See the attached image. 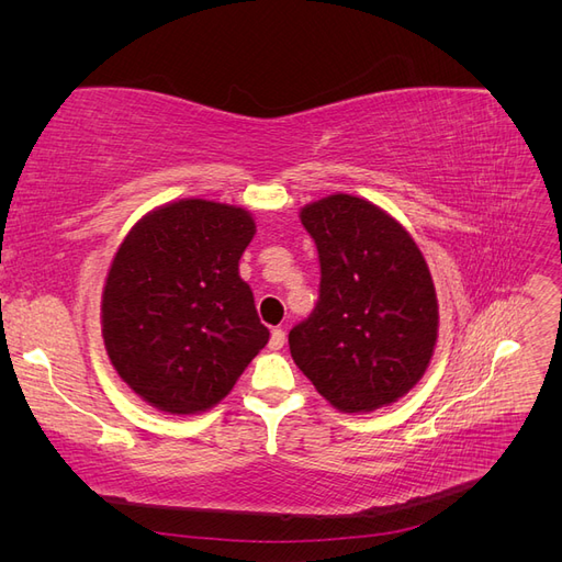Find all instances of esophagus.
I'll return each instance as SVG.
<instances>
[{"label": "esophagus", "instance_id": "esophagus-1", "mask_svg": "<svg viewBox=\"0 0 562 562\" xmlns=\"http://www.w3.org/2000/svg\"><path fill=\"white\" fill-rule=\"evenodd\" d=\"M283 345H285V333H283L281 328H274V330H271V337H269V349H271V351H279Z\"/></svg>", "mask_w": 562, "mask_h": 562}]
</instances>
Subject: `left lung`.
Returning a JSON list of instances; mask_svg holds the SVG:
<instances>
[{
  "label": "left lung",
  "mask_w": 562,
  "mask_h": 562,
  "mask_svg": "<svg viewBox=\"0 0 562 562\" xmlns=\"http://www.w3.org/2000/svg\"><path fill=\"white\" fill-rule=\"evenodd\" d=\"M316 244L321 283L291 356L342 413L398 401L427 370L438 335L429 267L413 236L375 203L333 194L300 213Z\"/></svg>",
  "instance_id": "1"
}]
</instances>
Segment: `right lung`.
I'll list each match as a JSON object with an SVG mask.
<instances>
[{
	"label": "right lung",
	"mask_w": 562,
	"mask_h": 562,
	"mask_svg": "<svg viewBox=\"0 0 562 562\" xmlns=\"http://www.w3.org/2000/svg\"><path fill=\"white\" fill-rule=\"evenodd\" d=\"M248 211L182 199L145 215L119 246L103 291V339L135 394L171 415L223 401L267 345L239 260Z\"/></svg>",
	"instance_id": "add662e5"
}]
</instances>
